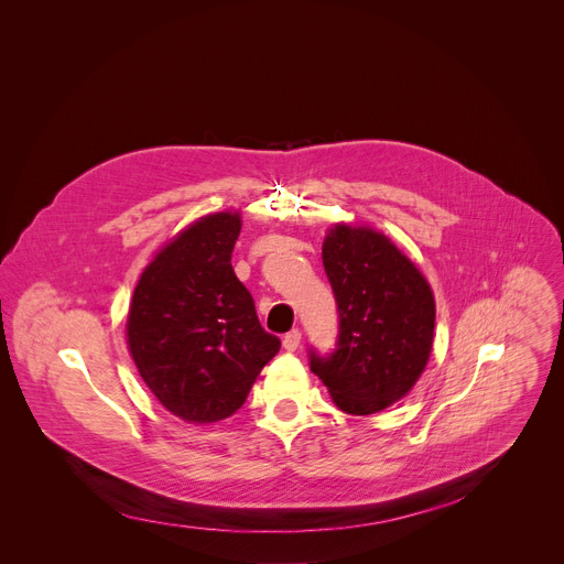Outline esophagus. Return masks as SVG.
<instances>
[{
    "instance_id": "1",
    "label": "esophagus",
    "mask_w": 564,
    "mask_h": 564,
    "mask_svg": "<svg viewBox=\"0 0 564 564\" xmlns=\"http://www.w3.org/2000/svg\"><path fill=\"white\" fill-rule=\"evenodd\" d=\"M299 344H301V333H299V330H292V333H288V335L283 337V348H285L288 352H294V350L299 348Z\"/></svg>"
}]
</instances>
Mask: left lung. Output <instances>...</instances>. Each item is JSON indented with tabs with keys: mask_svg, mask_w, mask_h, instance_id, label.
I'll list each match as a JSON object with an SVG mask.
<instances>
[{
	"mask_svg": "<svg viewBox=\"0 0 564 564\" xmlns=\"http://www.w3.org/2000/svg\"><path fill=\"white\" fill-rule=\"evenodd\" d=\"M324 268L339 312L337 348L310 350V370L348 415H375L424 372L435 299L415 263L381 231L339 223L324 240Z\"/></svg>",
	"mask_w": 564,
	"mask_h": 564,
	"instance_id": "obj_1",
	"label": "left lung"
}]
</instances>
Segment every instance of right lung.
<instances>
[{"label": "right lung", "instance_id": "right-lung-1", "mask_svg": "<svg viewBox=\"0 0 564 564\" xmlns=\"http://www.w3.org/2000/svg\"><path fill=\"white\" fill-rule=\"evenodd\" d=\"M238 234V212L192 223L144 268L127 316V346L142 381L192 424L234 415L281 348L234 274Z\"/></svg>", "mask_w": 564, "mask_h": 564}]
</instances>
